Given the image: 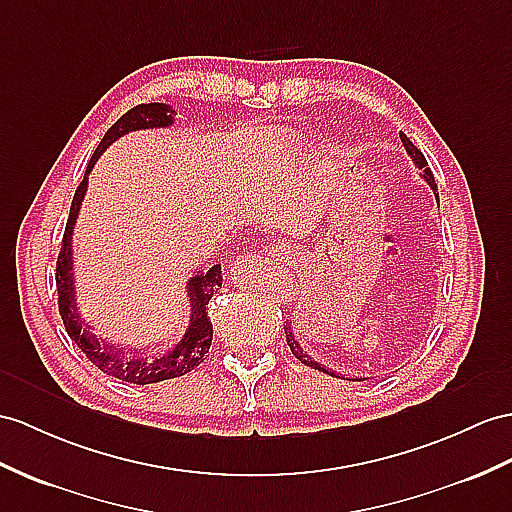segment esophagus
<instances>
[{
  "mask_svg": "<svg viewBox=\"0 0 512 512\" xmlns=\"http://www.w3.org/2000/svg\"><path fill=\"white\" fill-rule=\"evenodd\" d=\"M280 249H282V247H276V249H273V252H280Z\"/></svg>",
  "mask_w": 512,
  "mask_h": 512,
  "instance_id": "34e87169",
  "label": "esophagus"
}]
</instances>
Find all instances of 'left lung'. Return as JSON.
<instances>
[{
	"instance_id": "left-lung-1",
	"label": "left lung",
	"mask_w": 512,
	"mask_h": 512,
	"mask_svg": "<svg viewBox=\"0 0 512 512\" xmlns=\"http://www.w3.org/2000/svg\"><path fill=\"white\" fill-rule=\"evenodd\" d=\"M400 139H402V143H404V147H406V152H408L410 156H413V160H415L417 165H419V169H423V178H426V182H428V184L432 186V189L436 191L434 176H432V171H430V167H428L426 158H423V154H421V149H417V147H415V143L410 141L408 136H406V134H402V132H400ZM436 197H439V195H436ZM284 334H286V343H289L291 352H293V356L299 360V363L306 365V367H313V369H317V371H323V373H330L332 378H336V376H334V371H326V369H323L321 365H317L313 358H308V354H306V352L302 350V347H299V343L295 341V336H293L291 326H286V328H284Z\"/></svg>"
}]
</instances>
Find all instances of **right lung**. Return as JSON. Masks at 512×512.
I'll return each instance as SVG.
<instances>
[{
  "instance_id": "obj_1",
  "label": "right lung",
  "mask_w": 512,
  "mask_h": 512,
  "mask_svg": "<svg viewBox=\"0 0 512 512\" xmlns=\"http://www.w3.org/2000/svg\"><path fill=\"white\" fill-rule=\"evenodd\" d=\"M173 121V110L165 104H139L130 108L126 115H123L115 126H110L104 134V139L99 141L95 147V154L89 160V169L95 165V160L104 149L117 141L119 136L132 130L141 128H165L171 126ZM86 191V176L78 184L76 195H73L69 219L65 234H62V247L56 260V289H58V310L62 323H65V330L71 336V341L86 354L91 363L104 371L106 376H112L130 384H152L162 382L171 378L186 376V373L197 369L204 363V358L210 350V343H213V323L208 319V302L210 297L217 293L221 286V265L210 267L206 273H199V276L191 278L189 282V295L193 302V315H191V326L182 336V341L176 345V350L158 356V358H134L126 360L121 354L112 352L110 347H104L95 336L82 328V321L78 317L76 304H73V276H71V232L73 223H76L80 202Z\"/></svg>"
}]
</instances>
